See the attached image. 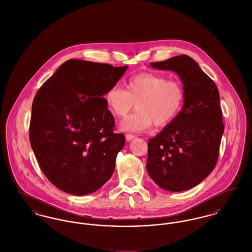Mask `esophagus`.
<instances>
[{
	"label": "esophagus",
	"mask_w": 252,
	"mask_h": 252,
	"mask_svg": "<svg viewBox=\"0 0 252 252\" xmlns=\"http://www.w3.org/2000/svg\"><path fill=\"white\" fill-rule=\"evenodd\" d=\"M125 137H126V140L131 141L132 139H134V137H135V135H134V134H127L125 135Z\"/></svg>",
	"instance_id": "1"
}]
</instances>
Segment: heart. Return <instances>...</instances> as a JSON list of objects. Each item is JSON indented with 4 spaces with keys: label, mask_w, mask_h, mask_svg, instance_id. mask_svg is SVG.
I'll return each instance as SVG.
<instances>
[{
    "label": "heart",
    "mask_w": 252,
    "mask_h": 252,
    "mask_svg": "<svg viewBox=\"0 0 252 252\" xmlns=\"http://www.w3.org/2000/svg\"><path fill=\"white\" fill-rule=\"evenodd\" d=\"M105 101L110 111L118 118H124L136 103L137 111L125 118L119 125L125 132L139 133L152 125L164 126L181 111L185 92L178 81L167 80L163 75L142 72L131 77L127 91L118 85L111 87Z\"/></svg>",
    "instance_id": "1"
}]
</instances>
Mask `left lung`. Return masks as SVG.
Wrapping results in <instances>:
<instances>
[{"instance_id":"obj_1","label":"left lung","mask_w":252,"mask_h":252,"mask_svg":"<svg viewBox=\"0 0 252 252\" xmlns=\"http://www.w3.org/2000/svg\"><path fill=\"white\" fill-rule=\"evenodd\" d=\"M151 67L179 75L185 101L177 117L149 139L146 169L160 188L182 192L202 182L218 160L224 130L218 88L186 54Z\"/></svg>"}]
</instances>
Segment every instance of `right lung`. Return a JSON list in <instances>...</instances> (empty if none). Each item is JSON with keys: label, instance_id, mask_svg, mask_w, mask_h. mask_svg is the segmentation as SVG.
<instances>
[{"label": "right lung", "instance_id": "obj_1", "mask_svg": "<svg viewBox=\"0 0 252 252\" xmlns=\"http://www.w3.org/2000/svg\"><path fill=\"white\" fill-rule=\"evenodd\" d=\"M128 66L70 59L43 84L34 97L30 140L45 176L60 190L83 196L112 177L123 134L105 94Z\"/></svg>", "mask_w": 252, "mask_h": 252}]
</instances>
